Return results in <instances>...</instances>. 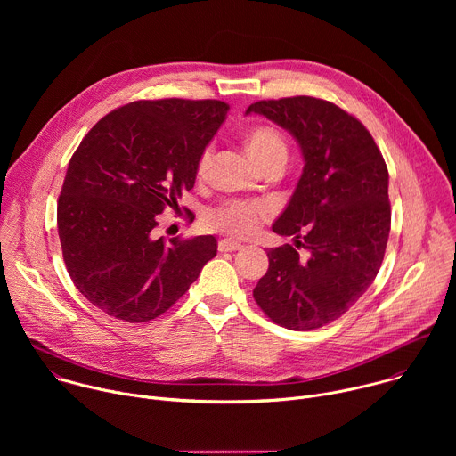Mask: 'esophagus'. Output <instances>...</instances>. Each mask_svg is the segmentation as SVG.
<instances>
[{"instance_id": "esophagus-1", "label": "esophagus", "mask_w": 456, "mask_h": 456, "mask_svg": "<svg viewBox=\"0 0 456 456\" xmlns=\"http://www.w3.org/2000/svg\"><path fill=\"white\" fill-rule=\"evenodd\" d=\"M243 245L238 243V241H232V240H220L218 241V250L220 252H234V250H241Z\"/></svg>"}]
</instances>
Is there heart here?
Here are the masks:
<instances>
[{
  "instance_id": "b5f03b06",
  "label": "heart",
  "mask_w": 456,
  "mask_h": 456,
  "mask_svg": "<svg viewBox=\"0 0 456 456\" xmlns=\"http://www.w3.org/2000/svg\"><path fill=\"white\" fill-rule=\"evenodd\" d=\"M245 144L250 159L259 167H265L273 162H285L289 155L283 135L276 127L267 124H259L248 129ZM209 164H211V150L208 148L204 150L197 164L199 176L206 175ZM267 215H269V209L264 204L231 200L208 209L204 215V224L211 231H218L234 238H243L252 234L259 227V224L267 218Z\"/></svg>"
}]
</instances>
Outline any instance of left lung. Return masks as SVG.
I'll list each match as a JSON object with an SVG mask.
<instances>
[{"mask_svg": "<svg viewBox=\"0 0 456 456\" xmlns=\"http://www.w3.org/2000/svg\"><path fill=\"white\" fill-rule=\"evenodd\" d=\"M247 113L287 129L305 160L273 225L296 247L267 252L269 271L254 299L289 330L324 327L355 305L380 269L392 224L386 162L368 129L334 102L297 95L254 102Z\"/></svg>", "mask_w": 456, "mask_h": 456, "instance_id": "left-lung-1", "label": "left lung"}]
</instances>
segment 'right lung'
Returning a JSON list of instances; mask_svg holds the SVG:
<instances>
[{"label":"right lung","mask_w":456,"mask_h":456,"mask_svg":"<svg viewBox=\"0 0 456 456\" xmlns=\"http://www.w3.org/2000/svg\"><path fill=\"white\" fill-rule=\"evenodd\" d=\"M229 104L137 101L102 117L70 159L57 202L64 264L77 290L127 322L162 315L216 256L215 236L155 238L157 215L178 208Z\"/></svg>","instance_id":"obj_1"}]
</instances>
